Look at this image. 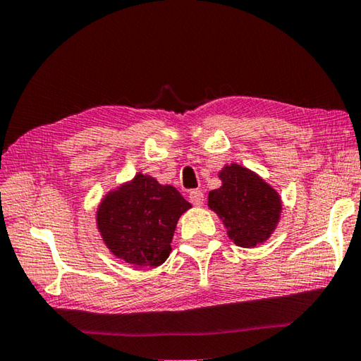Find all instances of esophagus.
<instances>
[{"label":"esophagus","mask_w":361,"mask_h":361,"mask_svg":"<svg viewBox=\"0 0 361 361\" xmlns=\"http://www.w3.org/2000/svg\"><path fill=\"white\" fill-rule=\"evenodd\" d=\"M189 200H191L195 207H202L205 197H203V192L199 191V189H192V191L189 192Z\"/></svg>","instance_id":"obj_1"}]
</instances>
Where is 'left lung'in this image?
<instances>
[{"label": "left lung", "instance_id": "obj_1", "mask_svg": "<svg viewBox=\"0 0 361 361\" xmlns=\"http://www.w3.org/2000/svg\"><path fill=\"white\" fill-rule=\"evenodd\" d=\"M221 188L208 194L209 209L219 216L235 245L254 247L276 228L283 203L279 194L257 173L238 164L219 172Z\"/></svg>", "mask_w": 361, "mask_h": 361}]
</instances>
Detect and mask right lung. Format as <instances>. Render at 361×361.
<instances>
[{
  "label": "right lung",
  "instance_id": "right-lung-1",
  "mask_svg": "<svg viewBox=\"0 0 361 361\" xmlns=\"http://www.w3.org/2000/svg\"><path fill=\"white\" fill-rule=\"evenodd\" d=\"M189 208L173 186L139 172L101 200L96 221L115 257L135 268H153L167 260L176 222Z\"/></svg>",
  "mask_w": 361,
  "mask_h": 361
}]
</instances>
